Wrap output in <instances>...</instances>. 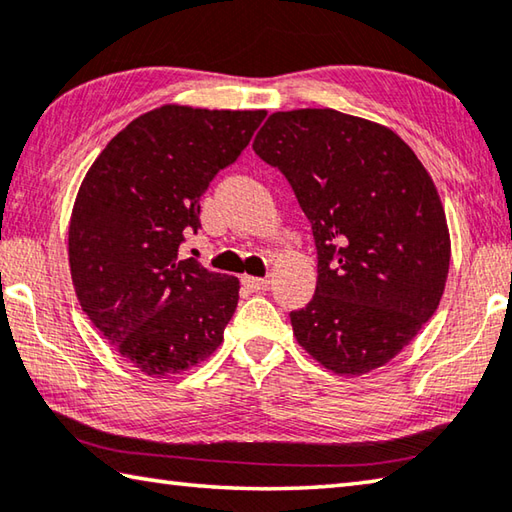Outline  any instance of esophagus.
Returning <instances> with one entry per match:
<instances>
[{"label":"esophagus","instance_id":"1","mask_svg":"<svg viewBox=\"0 0 512 512\" xmlns=\"http://www.w3.org/2000/svg\"><path fill=\"white\" fill-rule=\"evenodd\" d=\"M241 282H244V286L250 288V291H264V288H268V284H271V280H266V277H250V275L241 277Z\"/></svg>","mask_w":512,"mask_h":512}]
</instances>
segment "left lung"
<instances>
[{
  "label": "left lung",
  "instance_id": "1",
  "mask_svg": "<svg viewBox=\"0 0 512 512\" xmlns=\"http://www.w3.org/2000/svg\"><path fill=\"white\" fill-rule=\"evenodd\" d=\"M309 219L318 284L291 311L300 345L336 374L392 360L432 318L450 266L430 174L392 129L333 109L268 116L253 143Z\"/></svg>",
  "mask_w": 512,
  "mask_h": 512
}]
</instances>
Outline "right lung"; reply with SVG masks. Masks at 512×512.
I'll return each instance as SVG.
<instances>
[{
  "instance_id": "right-lung-1",
  "label": "right lung",
  "mask_w": 512,
  "mask_h": 512,
  "mask_svg": "<svg viewBox=\"0 0 512 512\" xmlns=\"http://www.w3.org/2000/svg\"><path fill=\"white\" fill-rule=\"evenodd\" d=\"M266 111L165 105L111 138L80 185L69 264L82 311L150 376L181 374L224 340L239 280L181 259L201 228V197L232 165Z\"/></svg>"
}]
</instances>
